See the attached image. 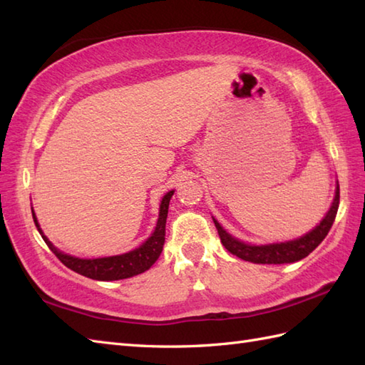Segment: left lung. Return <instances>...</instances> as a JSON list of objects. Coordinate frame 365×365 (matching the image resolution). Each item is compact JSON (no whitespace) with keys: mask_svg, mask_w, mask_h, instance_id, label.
Masks as SVG:
<instances>
[{"mask_svg":"<svg viewBox=\"0 0 365 365\" xmlns=\"http://www.w3.org/2000/svg\"><path fill=\"white\" fill-rule=\"evenodd\" d=\"M339 200H340V190L337 183L336 190V197L334 202H332L329 212L324 216L323 221L317 226L312 232H309L304 237L298 240H293V242L287 243H279V245H268V246H250L243 242H238L234 237H230L226 230H224L220 222L215 221V226L218 229V235L221 238L222 246L226 250L237 255V257L243 259L246 262L252 263H267V265H281V263H292L298 262L301 259L307 257L317 246H319L324 237L328 235L329 229L332 227V222L336 220V215L339 210Z\"/></svg>","mask_w":365,"mask_h":365,"instance_id":"obj_1","label":"left lung"}]
</instances>
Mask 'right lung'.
Returning <instances> with one entry per match:
<instances>
[{
	"mask_svg": "<svg viewBox=\"0 0 365 365\" xmlns=\"http://www.w3.org/2000/svg\"><path fill=\"white\" fill-rule=\"evenodd\" d=\"M173 195L174 191H169L161 200L158 222L152 237L147 240L143 246H139L138 250L130 251L122 255H113V257L92 259V260L72 257V255L59 252L56 247L46 240V237L42 234L41 229H38V232H41L43 242L50 247L51 252L56 255V257L63 262L67 268L73 269L75 273L96 279V281H119V279H127V277L144 273V271L149 269L160 257V254L163 251V245H165V227H166L169 200L173 197ZM33 218H34L36 226L38 227L34 213H33Z\"/></svg>",
	"mask_w": 365,
	"mask_h": 365,
	"instance_id": "add662e5",
	"label": "right lung"
}]
</instances>
